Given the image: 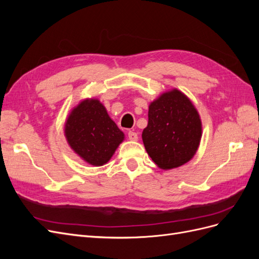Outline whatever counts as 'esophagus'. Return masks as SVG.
I'll use <instances>...</instances> for the list:
<instances>
[{"label":"esophagus","mask_w":259,"mask_h":259,"mask_svg":"<svg viewBox=\"0 0 259 259\" xmlns=\"http://www.w3.org/2000/svg\"><path fill=\"white\" fill-rule=\"evenodd\" d=\"M127 135H128V139H130V140H133V142H136V140L138 139V135H137V133L133 132V131H130Z\"/></svg>","instance_id":"esophagus-1"}]
</instances>
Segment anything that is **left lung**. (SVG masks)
Wrapping results in <instances>:
<instances>
[{"instance_id": "left-lung-1", "label": "left lung", "mask_w": 259, "mask_h": 259, "mask_svg": "<svg viewBox=\"0 0 259 259\" xmlns=\"http://www.w3.org/2000/svg\"><path fill=\"white\" fill-rule=\"evenodd\" d=\"M201 136L199 113L182 92L164 93L149 106L143 142L148 154L160 168H175L191 160Z\"/></svg>"}]
</instances>
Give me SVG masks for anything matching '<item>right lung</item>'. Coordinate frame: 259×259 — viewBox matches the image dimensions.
Listing matches in <instances>:
<instances>
[{"label": "right lung", "mask_w": 259, "mask_h": 259, "mask_svg": "<svg viewBox=\"0 0 259 259\" xmlns=\"http://www.w3.org/2000/svg\"><path fill=\"white\" fill-rule=\"evenodd\" d=\"M65 134L68 143L92 165H104L111 159L124 134L97 99H86L70 113Z\"/></svg>", "instance_id": "obj_1"}]
</instances>
